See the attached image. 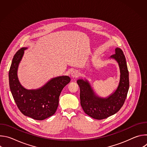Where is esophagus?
I'll use <instances>...</instances> for the list:
<instances>
[{"label": "esophagus", "mask_w": 147, "mask_h": 147, "mask_svg": "<svg viewBox=\"0 0 147 147\" xmlns=\"http://www.w3.org/2000/svg\"><path fill=\"white\" fill-rule=\"evenodd\" d=\"M79 75H80L79 71L77 70H74L73 71H72V73L71 74L72 78H77L79 76Z\"/></svg>", "instance_id": "34e87169"}]
</instances>
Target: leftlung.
I'll list each match as a JSON object with an SVG mask.
<instances>
[{
    "label": "left lung",
    "mask_w": 147,
    "mask_h": 147,
    "mask_svg": "<svg viewBox=\"0 0 147 147\" xmlns=\"http://www.w3.org/2000/svg\"><path fill=\"white\" fill-rule=\"evenodd\" d=\"M110 58L115 59L120 69V81L117 89L107 98L96 95L87 80L77 81L80 90V103L84 112L90 117L101 120L117 113L122 107L129 88V71L126 60L121 49L116 48Z\"/></svg>",
    "instance_id": "obj_1"
}]
</instances>
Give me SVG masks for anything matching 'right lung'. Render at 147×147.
Listing matches in <instances>:
<instances>
[{"label": "right lung", "mask_w": 147, "mask_h": 147, "mask_svg": "<svg viewBox=\"0 0 147 147\" xmlns=\"http://www.w3.org/2000/svg\"><path fill=\"white\" fill-rule=\"evenodd\" d=\"M27 49L21 48L13 57L9 73L10 89L21 112L35 120H42L55 113L60 94L71 79L67 76H59L52 78L38 89L25 88L18 80L17 70Z\"/></svg>", "instance_id": "1"}]
</instances>
